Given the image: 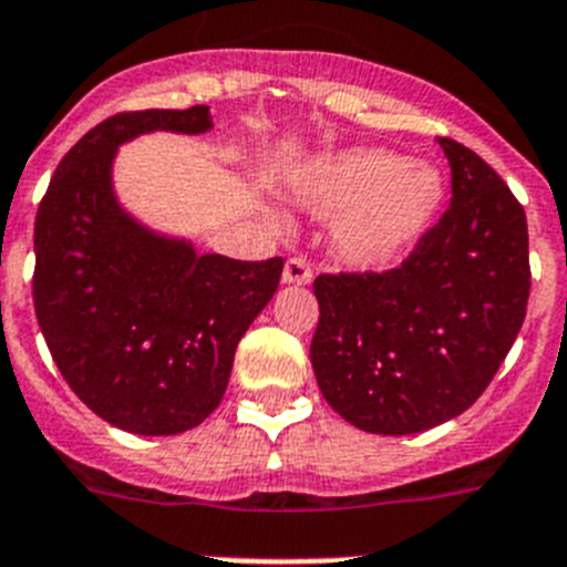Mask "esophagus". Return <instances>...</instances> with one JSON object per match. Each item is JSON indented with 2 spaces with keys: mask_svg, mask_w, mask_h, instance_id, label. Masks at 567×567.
<instances>
[{
  "mask_svg": "<svg viewBox=\"0 0 567 567\" xmlns=\"http://www.w3.org/2000/svg\"><path fill=\"white\" fill-rule=\"evenodd\" d=\"M311 279H313V270H311V265L305 262V259L293 256V259H288V262H285V270H282L285 285H308Z\"/></svg>",
  "mask_w": 567,
  "mask_h": 567,
  "instance_id": "1",
  "label": "esophagus"
}]
</instances>
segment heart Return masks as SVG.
<instances>
[{
    "label": "heart",
    "mask_w": 567,
    "mask_h": 567,
    "mask_svg": "<svg viewBox=\"0 0 567 567\" xmlns=\"http://www.w3.org/2000/svg\"><path fill=\"white\" fill-rule=\"evenodd\" d=\"M302 199L333 225V248L362 270L391 265L431 225L445 199L442 174L382 147H357L324 162L302 185ZM279 225L277 214H268Z\"/></svg>",
    "instance_id": "b5f03b06"
}]
</instances>
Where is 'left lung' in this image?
Segmentation results:
<instances>
[{"label": "left lung", "mask_w": 567, "mask_h": 567, "mask_svg": "<svg viewBox=\"0 0 567 567\" xmlns=\"http://www.w3.org/2000/svg\"><path fill=\"white\" fill-rule=\"evenodd\" d=\"M451 208L400 268L322 274L311 365L359 431L405 436L454 420L491 385L525 319V210L488 162L440 136Z\"/></svg>", "instance_id": "8db88e82"}]
</instances>
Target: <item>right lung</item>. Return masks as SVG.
<instances>
[{
	"label": "right lung",
	"mask_w": 567,
	"mask_h": 567,
	"mask_svg": "<svg viewBox=\"0 0 567 567\" xmlns=\"http://www.w3.org/2000/svg\"><path fill=\"white\" fill-rule=\"evenodd\" d=\"M208 105L131 111L62 156L33 228V308L71 391L140 436H174L223 402L239 339L282 277V259L239 262L136 223L113 190V159L154 131L208 134Z\"/></svg>",
	"instance_id": "add662e5"
}]
</instances>
